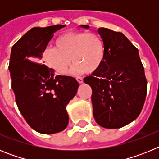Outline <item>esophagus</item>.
Masks as SVG:
<instances>
[{"instance_id": "esophagus-1", "label": "esophagus", "mask_w": 159, "mask_h": 159, "mask_svg": "<svg viewBox=\"0 0 159 159\" xmlns=\"http://www.w3.org/2000/svg\"><path fill=\"white\" fill-rule=\"evenodd\" d=\"M76 80L78 81L79 84H82V83L84 82V80H83L82 77H80V76L76 77Z\"/></svg>"}]
</instances>
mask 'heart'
<instances>
[{
    "instance_id": "b5f03b06",
    "label": "heart",
    "mask_w": 159,
    "mask_h": 159,
    "mask_svg": "<svg viewBox=\"0 0 159 159\" xmlns=\"http://www.w3.org/2000/svg\"><path fill=\"white\" fill-rule=\"evenodd\" d=\"M56 47L47 46L42 52V60L59 74L64 75L75 64L73 70L87 74L96 72L102 65L106 56L103 40L95 33L69 32L59 36Z\"/></svg>"
}]
</instances>
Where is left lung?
Instances as JSON below:
<instances>
[{
  "label": "left lung",
  "mask_w": 159,
  "mask_h": 159,
  "mask_svg": "<svg viewBox=\"0 0 159 159\" xmlns=\"http://www.w3.org/2000/svg\"><path fill=\"white\" fill-rule=\"evenodd\" d=\"M98 32L106 46L104 62L84 81L92 89L96 123L104 128H120L137 119L143 109L147 90L144 67L138 48L122 32L105 28Z\"/></svg>",
  "instance_id": "obj_1"
}]
</instances>
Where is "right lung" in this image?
<instances>
[{
	"label": "right lung",
	"instance_id": "obj_1",
	"mask_svg": "<svg viewBox=\"0 0 159 159\" xmlns=\"http://www.w3.org/2000/svg\"><path fill=\"white\" fill-rule=\"evenodd\" d=\"M64 26L32 28L11 50L8 69L16 105L28 124L41 134H55L67 127L66 106L79 88L74 77L55 75L52 68L40 63L43 48Z\"/></svg>",
	"mask_w": 159,
	"mask_h": 159
}]
</instances>
